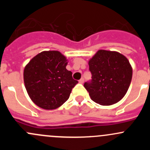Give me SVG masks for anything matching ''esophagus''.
<instances>
[{
  "label": "esophagus",
  "instance_id": "34e87169",
  "mask_svg": "<svg viewBox=\"0 0 150 150\" xmlns=\"http://www.w3.org/2000/svg\"><path fill=\"white\" fill-rule=\"evenodd\" d=\"M79 83H84V78H81V79L79 81Z\"/></svg>",
  "mask_w": 150,
  "mask_h": 150
}]
</instances>
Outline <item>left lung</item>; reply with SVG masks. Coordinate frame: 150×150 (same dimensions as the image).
Returning <instances> with one entry per match:
<instances>
[{
    "label": "left lung",
    "instance_id": "obj_1",
    "mask_svg": "<svg viewBox=\"0 0 150 150\" xmlns=\"http://www.w3.org/2000/svg\"><path fill=\"white\" fill-rule=\"evenodd\" d=\"M90 81L84 83L91 99L101 105H111L121 100L132 78L128 59L117 51L99 50L89 60Z\"/></svg>",
    "mask_w": 150,
    "mask_h": 150
}]
</instances>
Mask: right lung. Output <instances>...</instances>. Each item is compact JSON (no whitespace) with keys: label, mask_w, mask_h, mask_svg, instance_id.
<instances>
[{"label":"right lung","mask_w":150,"mask_h":150,"mask_svg":"<svg viewBox=\"0 0 150 150\" xmlns=\"http://www.w3.org/2000/svg\"><path fill=\"white\" fill-rule=\"evenodd\" d=\"M67 60L57 51H43L33 57L24 69L29 96L40 108L54 110L69 99L78 81L66 69Z\"/></svg>","instance_id":"add662e5"}]
</instances>
